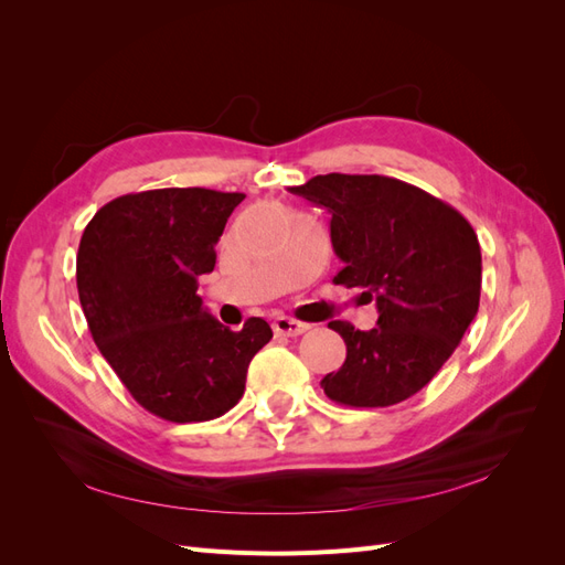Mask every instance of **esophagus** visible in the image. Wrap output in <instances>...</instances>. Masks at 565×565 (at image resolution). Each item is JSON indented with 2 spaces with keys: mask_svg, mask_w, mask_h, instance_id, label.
<instances>
[{
  "mask_svg": "<svg viewBox=\"0 0 565 565\" xmlns=\"http://www.w3.org/2000/svg\"><path fill=\"white\" fill-rule=\"evenodd\" d=\"M311 324L306 322H299L295 318H287V316H278L276 320H273V330H276L278 334H287V337H297V334H303L306 330H309Z\"/></svg>",
  "mask_w": 565,
  "mask_h": 565,
  "instance_id": "esophagus-1",
  "label": "esophagus"
}]
</instances>
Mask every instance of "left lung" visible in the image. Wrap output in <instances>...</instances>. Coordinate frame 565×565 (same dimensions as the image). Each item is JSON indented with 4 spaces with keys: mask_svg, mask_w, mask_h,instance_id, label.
Returning <instances> with one entry per match:
<instances>
[{
    "mask_svg": "<svg viewBox=\"0 0 565 565\" xmlns=\"http://www.w3.org/2000/svg\"><path fill=\"white\" fill-rule=\"evenodd\" d=\"M328 210L337 285L363 287L377 328L332 320L347 361L322 377L328 398L388 407L415 396L448 361L478 313L481 247L469 221L417 185L380 174H324L289 188Z\"/></svg>",
    "mask_w": 565,
    "mask_h": 565,
    "instance_id": "8db88e82",
    "label": "left lung"
}]
</instances>
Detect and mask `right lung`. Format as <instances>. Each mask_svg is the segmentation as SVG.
<instances>
[{"mask_svg":"<svg viewBox=\"0 0 565 565\" xmlns=\"http://www.w3.org/2000/svg\"><path fill=\"white\" fill-rule=\"evenodd\" d=\"M243 200L210 188L129 193L104 204L82 233L77 292L89 332L134 401L167 422L228 413L273 337L264 318L228 330L198 295Z\"/></svg>","mask_w":565,"mask_h":565,"instance_id":"1","label":"right lung"}]
</instances>
